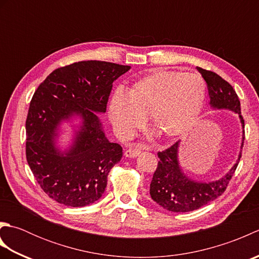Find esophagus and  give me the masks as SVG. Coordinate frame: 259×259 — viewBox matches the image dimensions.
<instances>
[{
    "label": "esophagus",
    "instance_id": "34e87169",
    "mask_svg": "<svg viewBox=\"0 0 259 259\" xmlns=\"http://www.w3.org/2000/svg\"><path fill=\"white\" fill-rule=\"evenodd\" d=\"M140 152H141V148H140L139 146H136V145H134V146H131V147L129 148V149H126V150H125L124 155H125V157L135 158V157L138 156Z\"/></svg>",
    "mask_w": 259,
    "mask_h": 259
}]
</instances>
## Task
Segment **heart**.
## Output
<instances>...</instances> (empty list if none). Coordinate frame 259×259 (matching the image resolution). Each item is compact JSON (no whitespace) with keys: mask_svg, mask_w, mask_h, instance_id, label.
<instances>
[{"mask_svg":"<svg viewBox=\"0 0 259 259\" xmlns=\"http://www.w3.org/2000/svg\"><path fill=\"white\" fill-rule=\"evenodd\" d=\"M206 82L198 73L159 70L137 81L126 96L118 91L109 107L110 120L121 138H130L149 117L150 126L163 138L185 134L199 117Z\"/></svg>","mask_w":259,"mask_h":259,"instance_id":"1","label":"heart"}]
</instances>
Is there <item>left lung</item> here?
<instances>
[{
	"label": "left lung",
	"instance_id": "obj_1",
	"mask_svg": "<svg viewBox=\"0 0 259 259\" xmlns=\"http://www.w3.org/2000/svg\"><path fill=\"white\" fill-rule=\"evenodd\" d=\"M197 70L207 83L211 107L228 109L238 113L240 122L244 126L240 101L234 88L212 71L201 68H197ZM178 145L179 142H175L167 149L158 152L159 161L152 176L150 196L158 205L169 211L188 212L199 209L224 194L238 166L241 153L237 162L224 178L212 183H197L181 171L178 163Z\"/></svg>",
	"mask_w": 259,
	"mask_h": 259
}]
</instances>
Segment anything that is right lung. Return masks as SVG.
<instances>
[{
  "instance_id": "add662e5",
  "label": "right lung",
  "mask_w": 259,
  "mask_h": 259,
  "mask_svg": "<svg viewBox=\"0 0 259 259\" xmlns=\"http://www.w3.org/2000/svg\"><path fill=\"white\" fill-rule=\"evenodd\" d=\"M131 67L80 61L54 70L37 87L25 129L26 160L42 190L59 203L84 207L106 190L108 175L122 157V147L104 136L96 112H106L112 83ZM80 113L84 125L69 153L52 141L59 121Z\"/></svg>"
}]
</instances>
